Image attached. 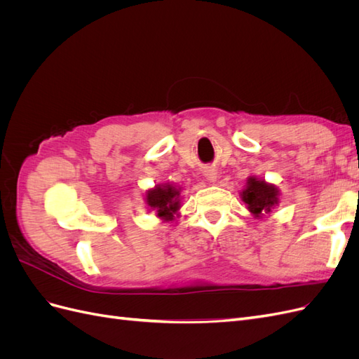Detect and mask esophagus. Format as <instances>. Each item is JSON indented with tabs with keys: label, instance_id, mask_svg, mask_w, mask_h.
Segmentation results:
<instances>
[{
	"label": "esophagus",
	"instance_id": "obj_1",
	"mask_svg": "<svg viewBox=\"0 0 359 359\" xmlns=\"http://www.w3.org/2000/svg\"><path fill=\"white\" fill-rule=\"evenodd\" d=\"M203 173H205V178L208 180V181H211V182H214V181L217 180V169H215V168H212V166L205 168Z\"/></svg>",
	"mask_w": 359,
	"mask_h": 359
}]
</instances>
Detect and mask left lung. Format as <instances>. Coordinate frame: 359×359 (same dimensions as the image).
<instances>
[{
    "mask_svg": "<svg viewBox=\"0 0 359 359\" xmlns=\"http://www.w3.org/2000/svg\"><path fill=\"white\" fill-rule=\"evenodd\" d=\"M278 196L280 191L274 184H269L265 180H259L256 177H250L245 189L241 191L243 202L247 205L248 211L257 219L271 212V210L278 205Z\"/></svg>",
    "mask_w": 359,
    "mask_h": 359,
    "instance_id": "1",
    "label": "left lung"
}]
</instances>
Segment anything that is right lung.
<instances>
[{
	"label": "right lung",
	"instance_id": "1",
	"mask_svg": "<svg viewBox=\"0 0 359 359\" xmlns=\"http://www.w3.org/2000/svg\"><path fill=\"white\" fill-rule=\"evenodd\" d=\"M181 187H173L172 184H158L154 189L145 193V202L151 210L157 212L158 219L163 222H172L175 215H180L181 208Z\"/></svg>",
	"mask_w": 359,
	"mask_h": 359
}]
</instances>
